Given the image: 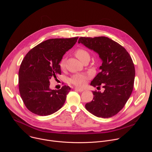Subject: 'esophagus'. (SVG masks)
I'll return each instance as SVG.
<instances>
[{"mask_svg":"<svg viewBox=\"0 0 152 152\" xmlns=\"http://www.w3.org/2000/svg\"><path fill=\"white\" fill-rule=\"evenodd\" d=\"M75 89L76 91H79V92H82V91L84 90L82 89V88H77V87L75 88Z\"/></svg>","mask_w":152,"mask_h":152,"instance_id":"esophagus-1","label":"esophagus"}]
</instances>
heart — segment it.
Returning a JSON list of instances; mask_svg holds the SVG:
<instances>
[{"label":"heart","mask_w":152,"mask_h":152,"mask_svg":"<svg viewBox=\"0 0 152 152\" xmlns=\"http://www.w3.org/2000/svg\"><path fill=\"white\" fill-rule=\"evenodd\" d=\"M75 55L81 61L87 56H90V55L88 52L86 51L84 49L79 48L77 49L75 52ZM65 62H66V60H65V58H62L60 62H59V66L61 69H63L65 67ZM88 77L87 76H86L83 74H80V73H77L75 74L73 76H72V77L70 79V82L71 83L77 86H83L85 85L86 80H87Z\"/></svg>","instance_id":"1"}]
</instances>
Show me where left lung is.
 <instances>
[{
    "label": "left lung",
    "instance_id": "8db88e82",
    "mask_svg": "<svg viewBox=\"0 0 152 152\" xmlns=\"http://www.w3.org/2000/svg\"><path fill=\"white\" fill-rule=\"evenodd\" d=\"M78 43L93 50L102 60L100 72L91 85L104 88L103 93L93 91L94 97L85 104L94 115L110 118L119 113L131 96L135 75L133 61L127 50L118 42L106 37H80Z\"/></svg>",
    "mask_w": 152,
    "mask_h": 152
}]
</instances>
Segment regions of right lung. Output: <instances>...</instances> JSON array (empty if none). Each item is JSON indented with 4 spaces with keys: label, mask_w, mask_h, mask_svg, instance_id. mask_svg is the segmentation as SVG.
I'll list each match as a JSON object with an SVG mask.
<instances>
[{
    "label": "right lung",
    "mask_w": 152,
    "mask_h": 152,
    "mask_svg": "<svg viewBox=\"0 0 152 152\" xmlns=\"http://www.w3.org/2000/svg\"><path fill=\"white\" fill-rule=\"evenodd\" d=\"M78 37L52 38L41 42L26 55L18 72L20 96L28 110L46 116L64 105L70 87L50 90V79L61 74L59 62L63 55L76 44Z\"/></svg>",
    "instance_id": "right-lung-1"
}]
</instances>
